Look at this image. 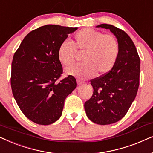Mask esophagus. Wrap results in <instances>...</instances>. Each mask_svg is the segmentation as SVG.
<instances>
[{"label": "esophagus", "instance_id": "1", "mask_svg": "<svg viewBox=\"0 0 153 153\" xmlns=\"http://www.w3.org/2000/svg\"><path fill=\"white\" fill-rule=\"evenodd\" d=\"M77 83H78V85H82V84H83V83H84V82H83V81H82V80H77Z\"/></svg>", "mask_w": 153, "mask_h": 153}]
</instances>
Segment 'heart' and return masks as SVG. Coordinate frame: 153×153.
<instances>
[{"instance_id":"b5f03b06","label":"heart","mask_w":153,"mask_h":153,"mask_svg":"<svg viewBox=\"0 0 153 153\" xmlns=\"http://www.w3.org/2000/svg\"><path fill=\"white\" fill-rule=\"evenodd\" d=\"M76 50L85 52L84 62L66 69V75L87 79L105 74L113 68L119 54V43L112 34H103L91 28H84L74 36V41H63L58 49L61 64L70 66L75 63Z\"/></svg>"}]
</instances>
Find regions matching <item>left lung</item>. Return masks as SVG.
Here are the masks:
<instances>
[{
    "label": "left lung",
    "instance_id": "left-lung-1",
    "mask_svg": "<svg viewBox=\"0 0 153 153\" xmlns=\"http://www.w3.org/2000/svg\"><path fill=\"white\" fill-rule=\"evenodd\" d=\"M109 29L119 43V54L106 74L91 80L94 92L85 103L87 116L93 123L105 125L120 120L127 113L139 86L140 58L131 38L111 24L96 26Z\"/></svg>",
    "mask_w": 153,
    "mask_h": 153
}]
</instances>
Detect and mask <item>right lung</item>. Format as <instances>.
<instances>
[{
    "mask_svg": "<svg viewBox=\"0 0 153 153\" xmlns=\"http://www.w3.org/2000/svg\"><path fill=\"white\" fill-rule=\"evenodd\" d=\"M77 29L42 26L27 34L14 54L11 72L14 98L24 115L38 125L58 120L65 99L77 87L72 75L57 82L63 73L59 47Z\"/></svg>",
    "mask_w": 153,
    "mask_h": 153,
    "instance_id": "add662e5",
    "label": "right lung"
}]
</instances>
